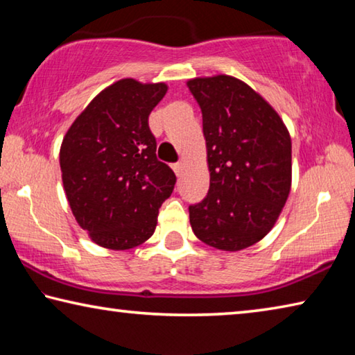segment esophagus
<instances>
[{"mask_svg":"<svg viewBox=\"0 0 355 355\" xmlns=\"http://www.w3.org/2000/svg\"><path fill=\"white\" fill-rule=\"evenodd\" d=\"M183 167H184V164L183 163H175V164H172V169H173V172L177 173V175L180 177L183 173Z\"/></svg>","mask_w":355,"mask_h":355,"instance_id":"obj_1","label":"esophagus"}]
</instances>
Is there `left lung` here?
<instances>
[{
    "label": "left lung",
    "instance_id": "1",
    "mask_svg": "<svg viewBox=\"0 0 355 355\" xmlns=\"http://www.w3.org/2000/svg\"><path fill=\"white\" fill-rule=\"evenodd\" d=\"M207 142L209 189L189 207L194 235L236 252L271 232L291 189V137L260 94L228 75L189 80Z\"/></svg>",
    "mask_w": 355,
    "mask_h": 355
}]
</instances>
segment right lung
<instances>
[{
    "mask_svg": "<svg viewBox=\"0 0 355 355\" xmlns=\"http://www.w3.org/2000/svg\"><path fill=\"white\" fill-rule=\"evenodd\" d=\"M164 83L123 78L103 89L65 133L59 164L69 205L95 244L127 250L153 235L175 173L156 158L148 116Z\"/></svg>",
    "mask_w": 355,
    "mask_h": 355,
    "instance_id": "right-lung-1",
    "label": "right lung"
}]
</instances>
